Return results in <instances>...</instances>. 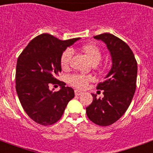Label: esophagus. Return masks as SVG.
<instances>
[{"label": "esophagus", "mask_w": 153, "mask_h": 153, "mask_svg": "<svg viewBox=\"0 0 153 153\" xmlns=\"http://www.w3.org/2000/svg\"><path fill=\"white\" fill-rule=\"evenodd\" d=\"M74 93H75L76 96H79V95L82 94V91H79V90H75V91H74Z\"/></svg>", "instance_id": "1"}]
</instances>
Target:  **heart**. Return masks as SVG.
<instances>
[{
	"mask_svg": "<svg viewBox=\"0 0 153 153\" xmlns=\"http://www.w3.org/2000/svg\"><path fill=\"white\" fill-rule=\"evenodd\" d=\"M82 51L85 53L90 58L94 65H97V63L102 58V52L101 49L94 44H88L82 46ZM74 50L73 48H67L61 56V66L62 69H67L70 66L71 59L73 57ZM93 80L92 77L83 74H72L68 76V82L70 85L79 89H83L88 87V83Z\"/></svg>",
	"mask_w": 153,
	"mask_h": 153,
	"instance_id": "obj_1",
	"label": "heart"
}]
</instances>
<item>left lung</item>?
I'll use <instances>...</instances> for the list:
<instances>
[{"instance_id": "left-lung-1", "label": "left lung", "mask_w": 153, "mask_h": 153, "mask_svg": "<svg viewBox=\"0 0 153 153\" xmlns=\"http://www.w3.org/2000/svg\"><path fill=\"white\" fill-rule=\"evenodd\" d=\"M94 38L107 45L113 65L106 79L97 87L102 90L104 97L97 98L92 94L93 100L86 113L92 123L107 126L117 122L131 105L136 89L137 62L128 45L117 36L104 33Z\"/></svg>"}]
</instances>
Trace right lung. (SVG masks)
Masks as SVG:
<instances>
[{
    "mask_svg": "<svg viewBox=\"0 0 153 153\" xmlns=\"http://www.w3.org/2000/svg\"><path fill=\"white\" fill-rule=\"evenodd\" d=\"M79 38L61 40L50 34L35 37L19 55L16 66V91L24 111L38 124L49 126L62 117L68 102L74 97L73 88L56 77L62 71L61 56ZM57 84L61 90L53 92Z\"/></svg>",
    "mask_w": 153,
    "mask_h": 153,
    "instance_id": "1",
    "label": "right lung"
}]
</instances>
